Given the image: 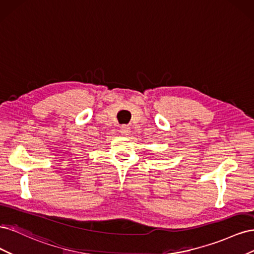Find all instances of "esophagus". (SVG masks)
Here are the masks:
<instances>
[{
	"mask_svg": "<svg viewBox=\"0 0 254 254\" xmlns=\"http://www.w3.org/2000/svg\"><path fill=\"white\" fill-rule=\"evenodd\" d=\"M120 131L123 135H128L130 133V127L128 125H122Z\"/></svg>",
	"mask_w": 254,
	"mask_h": 254,
	"instance_id": "1",
	"label": "esophagus"
}]
</instances>
